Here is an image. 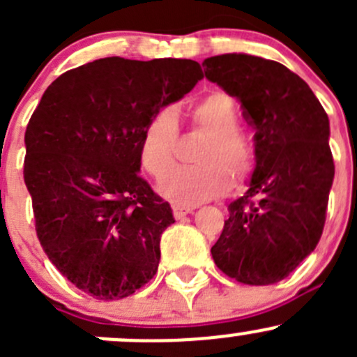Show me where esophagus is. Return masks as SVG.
Returning a JSON list of instances; mask_svg holds the SVG:
<instances>
[{
    "label": "esophagus",
    "mask_w": 357,
    "mask_h": 357,
    "mask_svg": "<svg viewBox=\"0 0 357 357\" xmlns=\"http://www.w3.org/2000/svg\"><path fill=\"white\" fill-rule=\"evenodd\" d=\"M192 211H193L192 207H183V205H174V207H172V214H174L176 219H183Z\"/></svg>",
    "instance_id": "esophagus-1"
}]
</instances>
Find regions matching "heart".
I'll use <instances>...</instances> for the list:
<instances>
[{"label": "heart", "mask_w": 357, "mask_h": 357, "mask_svg": "<svg viewBox=\"0 0 357 357\" xmlns=\"http://www.w3.org/2000/svg\"><path fill=\"white\" fill-rule=\"evenodd\" d=\"M188 124L205 132L195 153L199 165L178 167L174 164L178 143V119L171 109L157 110L146 121L139 138V164L157 181L169 200L179 205H197L222 195L231 188H242L255 169L252 139L240 129V112L235 98L226 91H211L188 107Z\"/></svg>", "instance_id": "1"}]
</instances>
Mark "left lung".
I'll return each mask as SVG.
<instances>
[{
    "label": "left lung",
    "mask_w": 357,
    "mask_h": 357,
    "mask_svg": "<svg viewBox=\"0 0 357 357\" xmlns=\"http://www.w3.org/2000/svg\"><path fill=\"white\" fill-rule=\"evenodd\" d=\"M204 66L255 129L250 188L228 205L212 259L243 285H273L314 250L325 228L335 176L328 115L304 79L275 60L228 53Z\"/></svg>",
    "instance_id": "obj_1"
}]
</instances>
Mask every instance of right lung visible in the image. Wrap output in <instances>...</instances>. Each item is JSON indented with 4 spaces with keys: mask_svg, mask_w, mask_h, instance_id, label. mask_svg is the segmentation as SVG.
<instances>
[{
    "mask_svg": "<svg viewBox=\"0 0 357 357\" xmlns=\"http://www.w3.org/2000/svg\"><path fill=\"white\" fill-rule=\"evenodd\" d=\"M202 77L195 60L109 56L63 72L36 107L24 158L36 233L55 268L91 297H129L155 276L174 218L139 176V138Z\"/></svg>",
    "mask_w": 357,
    "mask_h": 357,
    "instance_id": "add662e5",
    "label": "right lung"
}]
</instances>
